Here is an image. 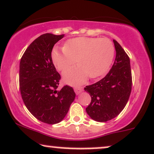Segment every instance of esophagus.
<instances>
[{
  "label": "esophagus",
  "instance_id": "esophagus-1",
  "mask_svg": "<svg viewBox=\"0 0 154 154\" xmlns=\"http://www.w3.org/2000/svg\"><path fill=\"white\" fill-rule=\"evenodd\" d=\"M82 90H83V88L81 87V86H78V87L74 88V91H75L76 94H80L81 92L82 91Z\"/></svg>",
  "mask_w": 154,
  "mask_h": 154
}]
</instances>
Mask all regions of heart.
Listing matches in <instances>:
<instances>
[{
	"label": "heart",
	"mask_w": 154,
	"mask_h": 154,
	"mask_svg": "<svg viewBox=\"0 0 154 154\" xmlns=\"http://www.w3.org/2000/svg\"><path fill=\"white\" fill-rule=\"evenodd\" d=\"M115 56V47L107 38H73L65 43L63 50L54 49L52 59L59 70L68 69L76 60L79 66L67 70L63 74L68 84L79 85L84 83L88 76L98 78L109 69Z\"/></svg>",
	"instance_id": "1"
}]
</instances>
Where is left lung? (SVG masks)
<instances>
[{
	"label": "left lung",
	"instance_id": "1",
	"mask_svg": "<svg viewBox=\"0 0 154 154\" xmlns=\"http://www.w3.org/2000/svg\"><path fill=\"white\" fill-rule=\"evenodd\" d=\"M113 42L116 57L109 73L98 82L84 88L91 97L86 111L97 122H106L116 117L127 104L131 93L130 58L116 40L113 39Z\"/></svg>",
	"mask_w": 154,
	"mask_h": 154
}]
</instances>
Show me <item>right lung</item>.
Masks as SVG:
<instances>
[{"label": "right lung", "mask_w": 154, "mask_h": 154, "mask_svg": "<svg viewBox=\"0 0 154 154\" xmlns=\"http://www.w3.org/2000/svg\"><path fill=\"white\" fill-rule=\"evenodd\" d=\"M64 37L50 33L34 39L21 57L19 86L25 106L34 117L50 125L61 122L69 110L75 94L64 86L57 90L60 75L52 63L54 45Z\"/></svg>", "instance_id": "right-lung-1"}]
</instances>
